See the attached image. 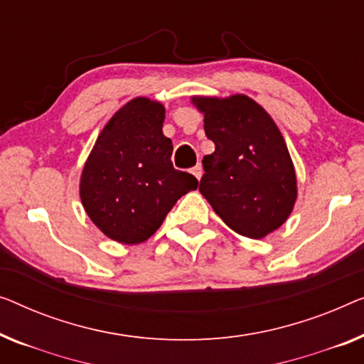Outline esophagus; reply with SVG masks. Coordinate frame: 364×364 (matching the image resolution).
<instances>
[{"instance_id": "obj_1", "label": "esophagus", "mask_w": 364, "mask_h": 364, "mask_svg": "<svg viewBox=\"0 0 364 364\" xmlns=\"http://www.w3.org/2000/svg\"><path fill=\"white\" fill-rule=\"evenodd\" d=\"M192 173H193V176H195V177H197V178H198V181H200V177H202V173H203V169H202V166H200V164H197V166H195V167H193V169H192Z\"/></svg>"}]
</instances>
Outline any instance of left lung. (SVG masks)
I'll return each instance as SVG.
<instances>
[{
  "label": "left lung",
  "mask_w": 364,
  "mask_h": 364,
  "mask_svg": "<svg viewBox=\"0 0 364 364\" xmlns=\"http://www.w3.org/2000/svg\"><path fill=\"white\" fill-rule=\"evenodd\" d=\"M215 151L198 191L241 236L261 240L286 223L297 200L296 167L271 114L243 93L192 97Z\"/></svg>",
  "instance_id": "1"
}]
</instances>
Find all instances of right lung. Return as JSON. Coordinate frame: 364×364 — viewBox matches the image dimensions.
Here are the masks:
<instances>
[{"instance_id":"add662e5","label":"right lung","mask_w":364,"mask_h":364,"mask_svg":"<svg viewBox=\"0 0 364 364\" xmlns=\"http://www.w3.org/2000/svg\"><path fill=\"white\" fill-rule=\"evenodd\" d=\"M166 108L136 97L123 105L97 141L80 176V200L109 240L139 245L159 230L182 195L195 191L192 173L172 166V141L162 133Z\"/></svg>"}]
</instances>
